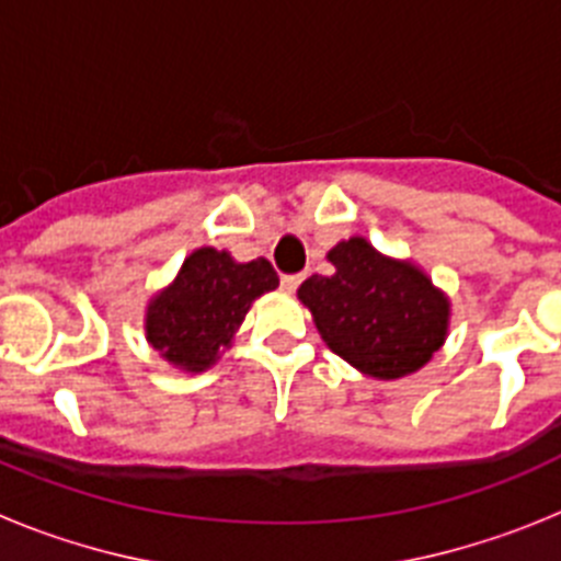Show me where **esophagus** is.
Instances as JSON below:
<instances>
[{
  "label": "esophagus",
  "mask_w": 561,
  "mask_h": 561,
  "mask_svg": "<svg viewBox=\"0 0 561 561\" xmlns=\"http://www.w3.org/2000/svg\"><path fill=\"white\" fill-rule=\"evenodd\" d=\"M300 284H304V275H300V272H291V275H280V286H284L286 291H295Z\"/></svg>",
  "instance_id": "34e87169"
}]
</instances>
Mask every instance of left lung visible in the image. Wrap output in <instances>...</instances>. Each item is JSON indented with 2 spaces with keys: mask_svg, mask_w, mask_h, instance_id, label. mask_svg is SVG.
<instances>
[{
  "mask_svg": "<svg viewBox=\"0 0 561 561\" xmlns=\"http://www.w3.org/2000/svg\"><path fill=\"white\" fill-rule=\"evenodd\" d=\"M331 275H311L300 300L336 356L376 379H399L433 359L449 304L424 272L379 255L365 238L329 252Z\"/></svg>",
  "mask_w": 561,
  "mask_h": 561,
  "instance_id": "obj_1",
  "label": "left lung"
}]
</instances>
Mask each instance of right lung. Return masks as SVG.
<instances>
[{
	"label": "right lung",
	"mask_w": 561,
	"mask_h": 561,
	"mask_svg": "<svg viewBox=\"0 0 561 561\" xmlns=\"http://www.w3.org/2000/svg\"><path fill=\"white\" fill-rule=\"evenodd\" d=\"M275 286L266 257L236 264L227 252L202 247L182 264L171 289L148 306V342L173 365L205 370L221 345H230L252 300Z\"/></svg>",
	"instance_id": "obj_1"
}]
</instances>
